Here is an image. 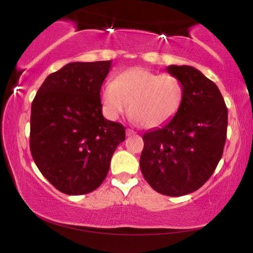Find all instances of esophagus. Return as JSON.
<instances>
[{
	"label": "esophagus",
	"instance_id": "obj_1",
	"mask_svg": "<svg viewBox=\"0 0 253 253\" xmlns=\"http://www.w3.org/2000/svg\"><path fill=\"white\" fill-rule=\"evenodd\" d=\"M126 134H127V136H132V135H135V132L133 129H127L126 130Z\"/></svg>",
	"mask_w": 253,
	"mask_h": 253
}]
</instances>
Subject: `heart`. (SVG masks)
I'll list each match as a JSON object with an SVG mask.
<instances>
[{"instance_id":"obj_1","label":"heart","mask_w":253,"mask_h":253,"mask_svg":"<svg viewBox=\"0 0 253 253\" xmlns=\"http://www.w3.org/2000/svg\"><path fill=\"white\" fill-rule=\"evenodd\" d=\"M183 101V86L170 74L130 68L103 84L101 103L104 115L117 120L130 110V118L147 128L163 126L175 118Z\"/></svg>"}]
</instances>
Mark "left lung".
I'll return each instance as SVG.
<instances>
[{
	"instance_id": "left-lung-1",
	"label": "left lung",
	"mask_w": 253,
	"mask_h": 253,
	"mask_svg": "<svg viewBox=\"0 0 253 253\" xmlns=\"http://www.w3.org/2000/svg\"><path fill=\"white\" fill-rule=\"evenodd\" d=\"M168 72L183 86L175 118L143 135L140 170L158 193L182 196L201 188L222 157L227 135V107L216 84L188 65Z\"/></svg>"
}]
</instances>
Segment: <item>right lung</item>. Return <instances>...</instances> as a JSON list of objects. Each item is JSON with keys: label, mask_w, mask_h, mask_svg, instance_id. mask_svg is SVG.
Wrapping results in <instances>:
<instances>
[{"label": "right lung", "mask_w": 253, "mask_h": 253, "mask_svg": "<svg viewBox=\"0 0 253 253\" xmlns=\"http://www.w3.org/2000/svg\"><path fill=\"white\" fill-rule=\"evenodd\" d=\"M112 60L64 65L48 75L32 102L30 147L48 182L68 195L102 184L125 127L102 115L101 86Z\"/></svg>", "instance_id": "1"}]
</instances>
